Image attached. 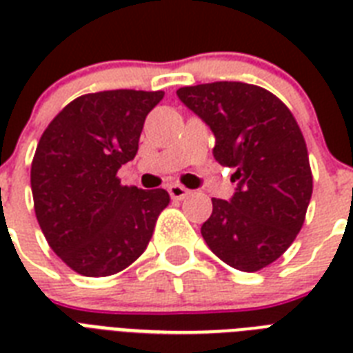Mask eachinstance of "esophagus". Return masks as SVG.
<instances>
[{
	"label": "esophagus",
	"instance_id": "esophagus-1",
	"mask_svg": "<svg viewBox=\"0 0 353 353\" xmlns=\"http://www.w3.org/2000/svg\"><path fill=\"white\" fill-rule=\"evenodd\" d=\"M168 194H170L172 199H185L188 194H190V190L181 187V185H170V187H168Z\"/></svg>",
	"mask_w": 353,
	"mask_h": 353
}]
</instances>
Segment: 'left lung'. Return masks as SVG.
I'll return each instance as SVG.
<instances>
[{"mask_svg": "<svg viewBox=\"0 0 353 353\" xmlns=\"http://www.w3.org/2000/svg\"><path fill=\"white\" fill-rule=\"evenodd\" d=\"M177 97L214 133V159L234 168V194L212 198L201 236L227 265L263 269L293 243L312 199L301 128L284 102L258 85L212 82L181 88Z\"/></svg>", "mask_w": 353, "mask_h": 353, "instance_id": "left-lung-1", "label": "left lung"}]
</instances>
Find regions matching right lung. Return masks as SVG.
Masks as SVG:
<instances>
[{"label": "right lung", "instance_id": "1", "mask_svg": "<svg viewBox=\"0 0 353 353\" xmlns=\"http://www.w3.org/2000/svg\"><path fill=\"white\" fill-rule=\"evenodd\" d=\"M163 97L135 90L82 95L41 135L30 166L36 218L52 251L79 274L110 276L135 262L170 203L163 188L122 187L117 177Z\"/></svg>", "mask_w": 353, "mask_h": 353}]
</instances>
